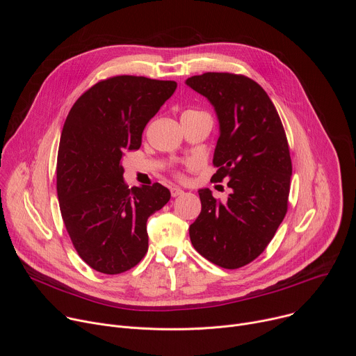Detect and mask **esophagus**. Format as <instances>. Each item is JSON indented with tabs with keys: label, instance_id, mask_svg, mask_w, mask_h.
<instances>
[{
	"label": "esophagus",
	"instance_id": "34e87169",
	"mask_svg": "<svg viewBox=\"0 0 356 356\" xmlns=\"http://www.w3.org/2000/svg\"><path fill=\"white\" fill-rule=\"evenodd\" d=\"M170 193H172V195H173V197H177V195H181L184 191H183L180 187H176V186H173V187L170 188Z\"/></svg>",
	"mask_w": 356,
	"mask_h": 356
}]
</instances>
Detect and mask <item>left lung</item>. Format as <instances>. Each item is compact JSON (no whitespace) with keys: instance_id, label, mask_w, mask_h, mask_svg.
I'll return each instance as SVG.
<instances>
[{"instance_id":"8db88e82","label":"left lung","mask_w":356,"mask_h":356,"mask_svg":"<svg viewBox=\"0 0 356 356\" xmlns=\"http://www.w3.org/2000/svg\"><path fill=\"white\" fill-rule=\"evenodd\" d=\"M186 84L214 107L220 136L211 180L228 179L227 202L200 188L201 213L190 225L200 255L224 269L257 259L287 211L291 161L279 114L266 91L245 76L204 73Z\"/></svg>"}]
</instances>
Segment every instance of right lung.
<instances>
[{
	"mask_svg": "<svg viewBox=\"0 0 356 356\" xmlns=\"http://www.w3.org/2000/svg\"><path fill=\"white\" fill-rule=\"evenodd\" d=\"M177 84L136 76L99 81L72 107L58 154V197L80 258L94 270L118 275L147 252V218L170 200L165 186L128 188L122 158Z\"/></svg>",
	"mask_w": 356,
	"mask_h": 356,
	"instance_id": "obj_1",
	"label": "right lung"
}]
</instances>
